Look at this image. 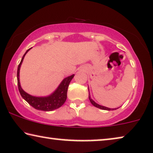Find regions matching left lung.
<instances>
[{"label":"left lung","mask_w":153,"mask_h":153,"mask_svg":"<svg viewBox=\"0 0 153 153\" xmlns=\"http://www.w3.org/2000/svg\"><path fill=\"white\" fill-rule=\"evenodd\" d=\"M88 91H89V89H88ZM89 100H90V101H91V104H93V106H95V107H97V108H100V109H102V110H107V111H111V110H115V109H116V108H110L106 107V106H101V105H100V104H97V103H96L95 102H94L93 100L91 99V95H90V93H89Z\"/></svg>","instance_id":"left-lung-1"}]
</instances>
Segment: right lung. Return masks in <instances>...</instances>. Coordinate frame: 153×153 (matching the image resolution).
<instances>
[{
    "mask_svg": "<svg viewBox=\"0 0 153 153\" xmlns=\"http://www.w3.org/2000/svg\"><path fill=\"white\" fill-rule=\"evenodd\" d=\"M31 48L28 49L24 55L23 56L22 59L21 60L19 65L18 66L17 69V83H18V88L19 91V93L22 95V97L35 109L39 111H51L57 109L60 107L65 102L67 99V93H68V89L69 84L70 81H72L73 77L74 76V74L71 75L70 76L66 77L62 82L58 85L57 89L53 92V93L47 97H35V96L30 95L26 93L24 90L22 88L20 85L19 81V71L20 68L22 65L23 60L29 50Z\"/></svg>",
    "mask_w": 153,
    "mask_h": 153,
    "instance_id": "right-lung-1",
    "label": "right lung"
}]
</instances>
